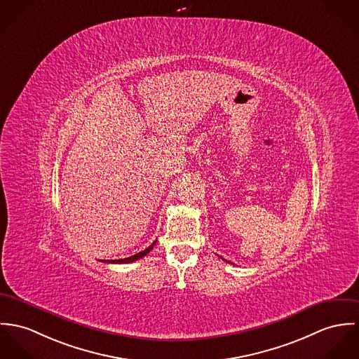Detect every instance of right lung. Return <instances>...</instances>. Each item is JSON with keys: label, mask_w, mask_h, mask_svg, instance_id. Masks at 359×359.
<instances>
[{"label": "right lung", "mask_w": 359, "mask_h": 359, "mask_svg": "<svg viewBox=\"0 0 359 359\" xmlns=\"http://www.w3.org/2000/svg\"><path fill=\"white\" fill-rule=\"evenodd\" d=\"M154 245H156V241L149 246V248H146L144 250H142V252H139V253H136V255H133V256H130V257H125V259H120V260H107V263H132V262H136V260H139V259H142V257H144L153 248H154Z\"/></svg>", "instance_id": "right-lung-1"}]
</instances>
